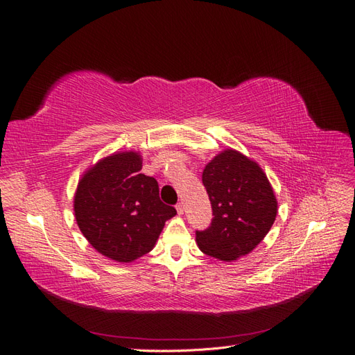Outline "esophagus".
Here are the masks:
<instances>
[{
	"label": "esophagus",
	"instance_id": "1",
	"mask_svg": "<svg viewBox=\"0 0 355 355\" xmlns=\"http://www.w3.org/2000/svg\"><path fill=\"white\" fill-rule=\"evenodd\" d=\"M176 210H178L179 214H184V210H185L184 202H178V204H176Z\"/></svg>",
	"mask_w": 355,
	"mask_h": 355
}]
</instances>
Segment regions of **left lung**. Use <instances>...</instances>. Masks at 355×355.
Segmentation results:
<instances>
[{
  "instance_id": "8db88e82",
  "label": "left lung",
  "mask_w": 355,
  "mask_h": 355,
  "mask_svg": "<svg viewBox=\"0 0 355 355\" xmlns=\"http://www.w3.org/2000/svg\"><path fill=\"white\" fill-rule=\"evenodd\" d=\"M202 185L210 198V227L197 231L200 250L231 262L250 253L270 232L277 198L263 170L235 149H225L204 167Z\"/></svg>"
}]
</instances>
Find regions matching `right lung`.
I'll return each instance as SVG.
<instances>
[{
  "instance_id": "add662e5",
  "label": "right lung",
  "mask_w": 355,
  "mask_h": 355,
  "mask_svg": "<svg viewBox=\"0 0 355 355\" xmlns=\"http://www.w3.org/2000/svg\"><path fill=\"white\" fill-rule=\"evenodd\" d=\"M135 151L99 159L78 182L73 213L80 231L101 254L133 262L146 254L176 209L159 200L158 182L141 173Z\"/></svg>"
}]
</instances>
